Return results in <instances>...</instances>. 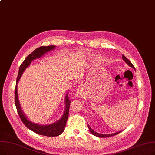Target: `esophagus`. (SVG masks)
Masks as SVG:
<instances>
[{
	"instance_id": "esophagus-1",
	"label": "esophagus",
	"mask_w": 155,
	"mask_h": 155,
	"mask_svg": "<svg viewBox=\"0 0 155 155\" xmlns=\"http://www.w3.org/2000/svg\"><path fill=\"white\" fill-rule=\"evenodd\" d=\"M84 91H83V89L82 88H79L78 90H77V94L78 96H80V97H82L84 96Z\"/></svg>"
}]
</instances>
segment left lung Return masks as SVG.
Masks as SVG:
<instances>
[{"label":"left lung","instance_id":"obj_1","mask_svg":"<svg viewBox=\"0 0 155 155\" xmlns=\"http://www.w3.org/2000/svg\"><path fill=\"white\" fill-rule=\"evenodd\" d=\"M122 58H123V59L124 60V61H125V63H126L127 64H128V65L131 66V67H132V68H133L134 69H135V68H134V66H133V64H132V63H131V62L129 61V60L124 55L122 56ZM88 128H89V130H90V132H91L92 134H93L94 136L99 137H108L115 136V135H117V134H119V133H120L121 132H122V131H119V132H118L114 133V134H99V133L95 132L94 130H93L91 129V128L90 127V126H89V125H88Z\"/></svg>","mask_w":155,"mask_h":155}]
</instances>
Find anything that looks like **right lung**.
<instances>
[{
  "instance_id": "1",
  "label": "right lung",
  "mask_w": 155,
  "mask_h": 155,
  "mask_svg": "<svg viewBox=\"0 0 155 155\" xmlns=\"http://www.w3.org/2000/svg\"><path fill=\"white\" fill-rule=\"evenodd\" d=\"M56 48L54 45H49V46H42L38 48H37L33 51L30 54H29L26 59L24 60L22 64L20 65L18 75L16 78V87L15 89V103L17 109V111L19 115V118H21L23 123L30 130H32L33 132H35L36 134H39V135L45 136L48 137H55L60 135L64 130V128L66 124L67 120L68 118L69 115V109H70V105L71 101L68 99V94L66 96V100H65V104H66V109L64 113V115H63L62 118L60 119L58 122L54 123L52 124L47 125H40L31 122L27 118H26L23 111L21 109V106L19 105V103L18 101V92H17V84L19 81V80L21 78L22 74L26 67H28L30 63L33 61V59L40 58L45 53L48 52V51L52 50Z\"/></svg>"
}]
</instances>
